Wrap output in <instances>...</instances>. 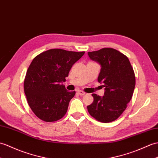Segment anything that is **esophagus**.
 Returning <instances> with one entry per match:
<instances>
[{"instance_id":"34e87169","label":"esophagus","mask_w":158,"mask_h":158,"mask_svg":"<svg viewBox=\"0 0 158 158\" xmlns=\"http://www.w3.org/2000/svg\"><path fill=\"white\" fill-rule=\"evenodd\" d=\"M77 93H78L79 95H80V96H83V95L85 94V93L84 92V91H81V90H79V91H77Z\"/></svg>"}]
</instances>
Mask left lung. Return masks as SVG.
<instances>
[{
	"mask_svg": "<svg viewBox=\"0 0 158 158\" xmlns=\"http://www.w3.org/2000/svg\"><path fill=\"white\" fill-rule=\"evenodd\" d=\"M87 54L101 66L98 81L105 90L104 96L92 94L94 102L87 106V110L100 122H112L125 110L133 96L134 71L129 58L115 49L105 48Z\"/></svg>",
	"mask_w": 158,
	"mask_h": 158,
	"instance_id": "8db88e82",
	"label": "left lung"
}]
</instances>
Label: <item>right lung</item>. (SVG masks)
I'll return each instance as SVG.
<instances>
[{"instance_id":"right-lung-1","label":"right lung","mask_w":158,"mask_h":158,"mask_svg":"<svg viewBox=\"0 0 158 158\" xmlns=\"http://www.w3.org/2000/svg\"><path fill=\"white\" fill-rule=\"evenodd\" d=\"M84 53L50 49L32 60L25 75L24 91L29 107L40 119L54 122L67 113L75 91H69L62 83Z\"/></svg>"}]
</instances>
